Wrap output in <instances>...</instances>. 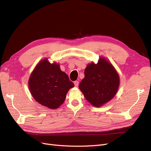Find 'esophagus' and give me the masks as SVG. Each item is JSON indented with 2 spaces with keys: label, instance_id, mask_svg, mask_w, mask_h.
<instances>
[{
  "label": "esophagus",
  "instance_id": "esophagus-1",
  "mask_svg": "<svg viewBox=\"0 0 151 151\" xmlns=\"http://www.w3.org/2000/svg\"><path fill=\"white\" fill-rule=\"evenodd\" d=\"M79 81H74V85H75V86L76 87H78V86H79Z\"/></svg>",
  "mask_w": 151,
  "mask_h": 151
}]
</instances>
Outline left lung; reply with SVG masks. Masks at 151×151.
<instances>
[{"instance_id":"1","label":"left lung","mask_w":151,"mask_h":151,"mask_svg":"<svg viewBox=\"0 0 151 151\" xmlns=\"http://www.w3.org/2000/svg\"><path fill=\"white\" fill-rule=\"evenodd\" d=\"M84 76L79 89L93 106H101L115 96L119 86V76L104 58H100L96 64H89L84 70Z\"/></svg>"}]
</instances>
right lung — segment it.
I'll list each match as a JSON object with an SVG mask.
<instances>
[{"label":"right lung","instance_id":"1","mask_svg":"<svg viewBox=\"0 0 151 151\" xmlns=\"http://www.w3.org/2000/svg\"><path fill=\"white\" fill-rule=\"evenodd\" d=\"M74 86L59 65L50 63L47 59L38 63L29 79V89L34 99L50 109L60 106L68 90Z\"/></svg>","mask_w":151,"mask_h":151}]
</instances>
